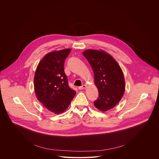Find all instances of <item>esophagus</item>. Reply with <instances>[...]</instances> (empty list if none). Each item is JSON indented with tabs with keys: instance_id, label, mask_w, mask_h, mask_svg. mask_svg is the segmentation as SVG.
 I'll use <instances>...</instances> for the list:
<instances>
[{
	"instance_id": "obj_1",
	"label": "esophagus",
	"mask_w": 159,
	"mask_h": 159,
	"mask_svg": "<svg viewBox=\"0 0 159 159\" xmlns=\"http://www.w3.org/2000/svg\"><path fill=\"white\" fill-rule=\"evenodd\" d=\"M85 87H86V85H82V86L79 87V90H82V89H85Z\"/></svg>"
}]
</instances>
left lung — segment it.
<instances>
[{
  "mask_svg": "<svg viewBox=\"0 0 159 159\" xmlns=\"http://www.w3.org/2000/svg\"><path fill=\"white\" fill-rule=\"evenodd\" d=\"M83 55L88 60L94 74V82L99 97L94 102L96 108L106 111L114 107L121 99L125 82L120 66L109 54L102 50H87Z\"/></svg>",
  "mask_w": 159,
  "mask_h": 159,
  "instance_id": "8db88e82",
  "label": "left lung"
}]
</instances>
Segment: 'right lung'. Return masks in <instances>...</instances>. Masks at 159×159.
<instances>
[{
  "label": "right lung",
  "instance_id": "right-lung-1",
  "mask_svg": "<svg viewBox=\"0 0 159 159\" xmlns=\"http://www.w3.org/2000/svg\"><path fill=\"white\" fill-rule=\"evenodd\" d=\"M71 50L47 53L39 63L34 78L38 100L49 111L60 114L70 105L76 92L68 84L64 61Z\"/></svg>",
  "mask_w": 159,
  "mask_h": 159
}]
</instances>
